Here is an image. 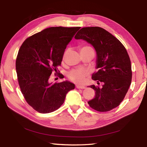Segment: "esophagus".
<instances>
[{
    "mask_svg": "<svg viewBox=\"0 0 147 147\" xmlns=\"http://www.w3.org/2000/svg\"><path fill=\"white\" fill-rule=\"evenodd\" d=\"M76 88H77V89H86V87L83 86H79V85H76Z\"/></svg>",
    "mask_w": 147,
    "mask_h": 147,
    "instance_id": "34e87169",
    "label": "esophagus"
}]
</instances>
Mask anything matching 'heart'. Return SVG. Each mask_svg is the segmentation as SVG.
<instances>
[{
    "label": "heart",
    "mask_w": 147,
    "mask_h": 147,
    "mask_svg": "<svg viewBox=\"0 0 147 147\" xmlns=\"http://www.w3.org/2000/svg\"><path fill=\"white\" fill-rule=\"evenodd\" d=\"M90 48V47L85 46L80 48V51L86 50V49ZM89 74V71L86 68H79L74 69L69 71L68 74V77L73 82L77 84H82L84 82L85 78Z\"/></svg>",
    "instance_id": "obj_1"
}]
</instances>
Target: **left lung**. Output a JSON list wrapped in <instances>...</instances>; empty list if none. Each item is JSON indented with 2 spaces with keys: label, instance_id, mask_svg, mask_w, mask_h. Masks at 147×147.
Listing matches in <instances>:
<instances>
[{
  "label": "left lung",
  "instance_id": "1",
  "mask_svg": "<svg viewBox=\"0 0 147 147\" xmlns=\"http://www.w3.org/2000/svg\"><path fill=\"white\" fill-rule=\"evenodd\" d=\"M75 38L87 41L96 51L97 71L93 74L92 80H97L98 86H89L96 91V96L88 104L99 112L118 107L131 82V61L126 48L116 37L100 27L83 28ZM100 82L102 88L98 86Z\"/></svg>",
  "mask_w": 147,
  "mask_h": 147
}]
</instances>
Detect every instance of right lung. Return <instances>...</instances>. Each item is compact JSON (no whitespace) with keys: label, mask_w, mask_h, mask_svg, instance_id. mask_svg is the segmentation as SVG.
<instances>
[{"label":"right lung","mask_w":147,"mask_h":147,"mask_svg":"<svg viewBox=\"0 0 147 147\" xmlns=\"http://www.w3.org/2000/svg\"><path fill=\"white\" fill-rule=\"evenodd\" d=\"M80 27H51L29 37L19 49L16 61L18 79L26 102L40 113H49L62 105L67 94L75 89L69 81L50 82L60 65L68 44Z\"/></svg>","instance_id":"1"}]
</instances>
